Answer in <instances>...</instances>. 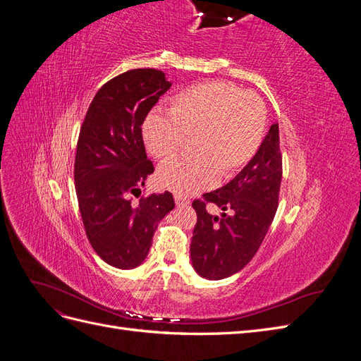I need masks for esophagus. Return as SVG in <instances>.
I'll return each mask as SVG.
<instances>
[{"label": "esophagus", "instance_id": "34e87169", "mask_svg": "<svg viewBox=\"0 0 361 361\" xmlns=\"http://www.w3.org/2000/svg\"><path fill=\"white\" fill-rule=\"evenodd\" d=\"M174 202H176L178 206H185V204H190V200L187 197H183V195L176 194L174 195Z\"/></svg>", "mask_w": 361, "mask_h": 361}]
</instances>
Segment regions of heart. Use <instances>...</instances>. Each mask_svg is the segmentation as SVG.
Masks as SVG:
<instances>
[{"label": "heart", "mask_w": 361, "mask_h": 361, "mask_svg": "<svg viewBox=\"0 0 361 361\" xmlns=\"http://www.w3.org/2000/svg\"><path fill=\"white\" fill-rule=\"evenodd\" d=\"M265 126L267 108L259 96L212 81L173 96L169 116H150L143 137L149 154L162 162L176 158L185 140H192L194 158L167 164L157 173L159 187L191 195L212 187L218 174L228 179L241 171L257 154Z\"/></svg>", "instance_id": "b5f03b06"}]
</instances>
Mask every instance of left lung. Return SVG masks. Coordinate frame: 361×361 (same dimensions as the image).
<instances>
[{
  "label": "left lung",
  "mask_w": 361,
  "mask_h": 361,
  "mask_svg": "<svg viewBox=\"0 0 361 361\" xmlns=\"http://www.w3.org/2000/svg\"><path fill=\"white\" fill-rule=\"evenodd\" d=\"M281 154L279 123H274L255 158L224 187L194 200L197 214L190 256L195 272L207 280H221L241 271L253 259L279 206ZM214 202L221 217L205 211Z\"/></svg>",
  "instance_id": "obj_1"
}]
</instances>
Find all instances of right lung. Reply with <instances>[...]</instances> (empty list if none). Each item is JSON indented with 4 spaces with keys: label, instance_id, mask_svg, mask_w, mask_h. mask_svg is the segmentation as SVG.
<instances>
[{
    "label": "right lung",
    "instance_id": "right-lung-1",
    "mask_svg": "<svg viewBox=\"0 0 361 361\" xmlns=\"http://www.w3.org/2000/svg\"><path fill=\"white\" fill-rule=\"evenodd\" d=\"M170 87L157 69L118 75L97 90L80 130L73 174L85 235L97 256L118 269L143 264L158 223L174 207L169 191L130 203L155 170L141 125Z\"/></svg>",
    "mask_w": 361,
    "mask_h": 361
}]
</instances>
